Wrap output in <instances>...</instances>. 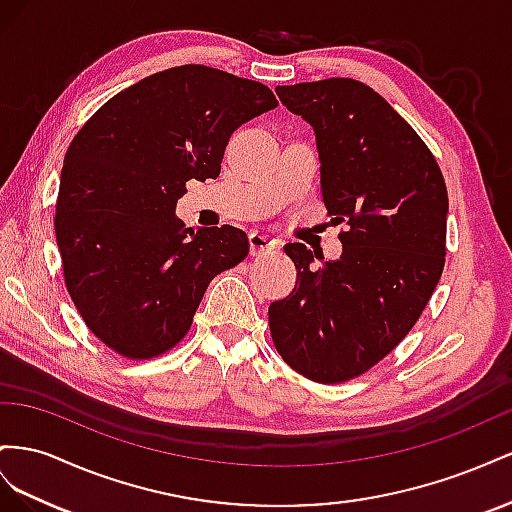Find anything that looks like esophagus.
<instances>
[{
  "instance_id": "1",
  "label": "esophagus",
  "mask_w": 512,
  "mask_h": 512,
  "mask_svg": "<svg viewBox=\"0 0 512 512\" xmlns=\"http://www.w3.org/2000/svg\"><path fill=\"white\" fill-rule=\"evenodd\" d=\"M248 244H251V253L255 257H261V255H268L272 253L276 246H279V242H276L274 238L266 236V233H257L253 231L251 236H248Z\"/></svg>"
}]
</instances>
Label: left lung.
Here are the masks:
<instances>
[{"label": "left lung", "instance_id": "1", "mask_svg": "<svg viewBox=\"0 0 512 512\" xmlns=\"http://www.w3.org/2000/svg\"><path fill=\"white\" fill-rule=\"evenodd\" d=\"M283 105L311 124L321 195L339 233V259L313 264L285 246L296 287L268 309L276 349L321 384L369 371L397 347L440 281L448 195L416 130L369 85L354 79L279 85Z\"/></svg>", "mask_w": 512, "mask_h": 512}]
</instances>
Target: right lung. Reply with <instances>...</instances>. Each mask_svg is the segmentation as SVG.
<instances>
[{
	"instance_id": "add662e5",
	"label": "right lung",
	"mask_w": 512,
	"mask_h": 512,
	"mask_svg": "<svg viewBox=\"0 0 512 512\" xmlns=\"http://www.w3.org/2000/svg\"><path fill=\"white\" fill-rule=\"evenodd\" d=\"M270 87L188 64L107 100L72 139L57 197L64 279L83 321L126 358L184 339L216 274L248 255L238 227H186L188 180H216L233 130L274 109Z\"/></svg>"
}]
</instances>
